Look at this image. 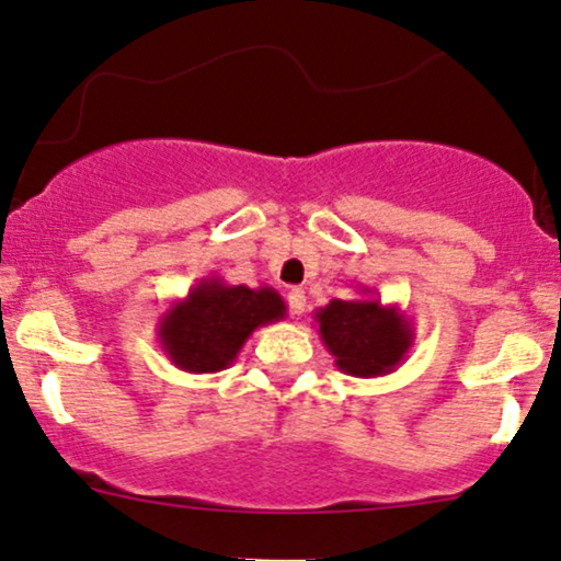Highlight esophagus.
I'll return each instance as SVG.
<instances>
[{
  "mask_svg": "<svg viewBox=\"0 0 561 561\" xmlns=\"http://www.w3.org/2000/svg\"><path fill=\"white\" fill-rule=\"evenodd\" d=\"M305 307H307L305 291H301V288H291V291H288V310H291V314H301L305 312Z\"/></svg>",
  "mask_w": 561,
  "mask_h": 561,
  "instance_id": "34e87169",
  "label": "esophagus"
}]
</instances>
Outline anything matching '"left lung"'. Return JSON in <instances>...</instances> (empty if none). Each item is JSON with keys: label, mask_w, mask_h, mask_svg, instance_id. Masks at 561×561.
<instances>
[{"label": "left lung", "mask_w": 561, "mask_h": 561, "mask_svg": "<svg viewBox=\"0 0 561 561\" xmlns=\"http://www.w3.org/2000/svg\"><path fill=\"white\" fill-rule=\"evenodd\" d=\"M360 299H331L314 310L320 342L342 374L357 379L392 374L416 342L411 318L398 305L360 291Z\"/></svg>", "instance_id": "8db88e82"}]
</instances>
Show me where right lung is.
I'll return each instance as SVG.
<instances>
[{
  "instance_id": "1",
  "label": "right lung",
  "mask_w": 561,
  "mask_h": 561,
  "mask_svg": "<svg viewBox=\"0 0 561 561\" xmlns=\"http://www.w3.org/2000/svg\"><path fill=\"white\" fill-rule=\"evenodd\" d=\"M286 318V301L275 288L228 286L201 278L156 323L163 355L187 374H217L236 363L247 339L262 325Z\"/></svg>"
}]
</instances>
